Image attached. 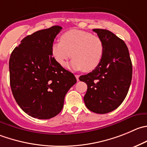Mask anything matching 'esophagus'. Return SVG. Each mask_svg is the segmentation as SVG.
<instances>
[{"mask_svg": "<svg viewBox=\"0 0 147 147\" xmlns=\"http://www.w3.org/2000/svg\"><path fill=\"white\" fill-rule=\"evenodd\" d=\"M79 75H75V78H76V79H77V80L78 81H79Z\"/></svg>", "mask_w": 147, "mask_h": 147, "instance_id": "obj_1", "label": "esophagus"}]
</instances>
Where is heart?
<instances>
[{
    "label": "heart",
    "instance_id": "1",
    "mask_svg": "<svg viewBox=\"0 0 147 147\" xmlns=\"http://www.w3.org/2000/svg\"><path fill=\"white\" fill-rule=\"evenodd\" d=\"M51 52L61 66H65L72 57L70 67L88 72L95 69L100 62L103 45L97 36L82 30L71 29L61 36L60 42L52 45Z\"/></svg>",
    "mask_w": 147,
    "mask_h": 147
}]
</instances>
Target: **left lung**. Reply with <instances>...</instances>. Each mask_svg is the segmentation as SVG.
<instances>
[{"label":"left lung","instance_id":"obj_1","mask_svg":"<svg viewBox=\"0 0 147 147\" xmlns=\"http://www.w3.org/2000/svg\"><path fill=\"white\" fill-rule=\"evenodd\" d=\"M103 45L102 59L95 69L80 77L88 90L84 96L87 108L104 114L118 108L123 102L132 79V64L127 46L111 31L95 28Z\"/></svg>","mask_w":147,"mask_h":147}]
</instances>
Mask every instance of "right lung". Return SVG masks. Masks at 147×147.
Returning a JSON list of instances; mask_svg holds the SVG:
<instances>
[{"label": "right lung", "mask_w": 147, "mask_h": 147, "mask_svg": "<svg viewBox=\"0 0 147 147\" xmlns=\"http://www.w3.org/2000/svg\"><path fill=\"white\" fill-rule=\"evenodd\" d=\"M62 27L54 26L26 36L10 57V85L20 108L30 116L49 119L59 114L75 75L54 59L51 52Z\"/></svg>", "instance_id": "1"}]
</instances>
